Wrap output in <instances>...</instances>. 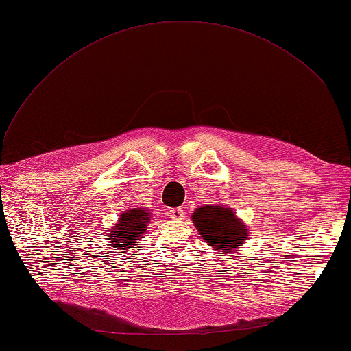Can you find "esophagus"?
<instances>
[{
    "label": "esophagus",
    "instance_id": "esophagus-1",
    "mask_svg": "<svg viewBox=\"0 0 351 351\" xmlns=\"http://www.w3.org/2000/svg\"><path fill=\"white\" fill-rule=\"evenodd\" d=\"M169 215H171V218L174 219H182L184 217V210L183 208H173L169 210Z\"/></svg>",
    "mask_w": 351,
    "mask_h": 351
}]
</instances>
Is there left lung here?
Returning a JSON list of instances; mask_svg holds the SVG:
<instances>
[{"label": "left lung", "mask_w": 351, "mask_h": 351, "mask_svg": "<svg viewBox=\"0 0 351 351\" xmlns=\"http://www.w3.org/2000/svg\"><path fill=\"white\" fill-rule=\"evenodd\" d=\"M192 221L199 236L210 244L212 249L227 254L237 252L247 240L249 228L226 205H204L195 209Z\"/></svg>", "instance_id": "8db88e82"}]
</instances>
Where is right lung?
Returning <instances> with one entry per match:
<instances>
[{"instance_id":"right-lung-1","label":"right lung","mask_w":351,"mask_h":351,"mask_svg":"<svg viewBox=\"0 0 351 351\" xmlns=\"http://www.w3.org/2000/svg\"><path fill=\"white\" fill-rule=\"evenodd\" d=\"M149 221L151 210L147 208H133L121 212L115 227L107 232L111 249L119 250L123 254H125L124 252L127 250H133L134 243L143 237Z\"/></svg>"}]
</instances>
